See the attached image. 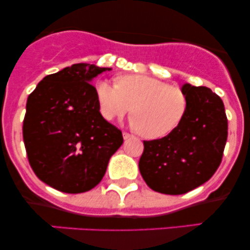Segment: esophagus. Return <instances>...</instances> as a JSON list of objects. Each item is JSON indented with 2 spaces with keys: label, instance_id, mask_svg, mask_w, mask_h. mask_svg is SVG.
<instances>
[{
  "label": "esophagus",
  "instance_id": "34e87169",
  "mask_svg": "<svg viewBox=\"0 0 250 250\" xmlns=\"http://www.w3.org/2000/svg\"><path fill=\"white\" fill-rule=\"evenodd\" d=\"M131 137H133V135H130L129 133H123V139L125 140H128V139H131Z\"/></svg>",
  "mask_w": 250,
  "mask_h": 250
}]
</instances>
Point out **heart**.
Segmentation results:
<instances>
[{
	"label": "heart",
	"instance_id": "1",
	"mask_svg": "<svg viewBox=\"0 0 250 250\" xmlns=\"http://www.w3.org/2000/svg\"><path fill=\"white\" fill-rule=\"evenodd\" d=\"M100 113L107 121L133 108L131 127L146 139H161L175 130L187 113V97L179 87L143 74H125L116 84L102 80L95 85Z\"/></svg>",
	"mask_w": 250,
	"mask_h": 250
}]
</instances>
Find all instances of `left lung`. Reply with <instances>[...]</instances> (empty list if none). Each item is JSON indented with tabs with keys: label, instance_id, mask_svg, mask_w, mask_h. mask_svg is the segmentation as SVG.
Returning a JSON list of instances; mask_svg holds the SVG:
<instances>
[{
	"label": "left lung",
	"instance_id": "obj_1",
	"mask_svg": "<svg viewBox=\"0 0 250 250\" xmlns=\"http://www.w3.org/2000/svg\"><path fill=\"white\" fill-rule=\"evenodd\" d=\"M187 113L167 136L143 141L139 168L149 188L168 195L200 187L219 168L228 136L225 105L207 87L185 83Z\"/></svg>",
	"mask_w": 250,
	"mask_h": 250
}]
</instances>
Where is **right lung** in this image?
I'll return each mask as SVG.
<instances>
[{"instance_id": "obj_1", "label": "right lung", "mask_w": 250, "mask_h": 250, "mask_svg": "<svg viewBox=\"0 0 250 250\" xmlns=\"http://www.w3.org/2000/svg\"><path fill=\"white\" fill-rule=\"evenodd\" d=\"M89 63L43 77L28 96L23 141L34 173L63 193L79 194L101 182L122 133L100 113L91 81L103 71Z\"/></svg>"}]
</instances>
